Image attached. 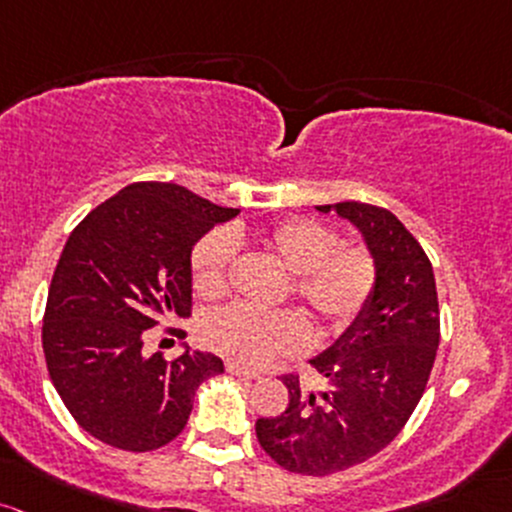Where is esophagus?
<instances>
[{"label":"esophagus","mask_w":512,"mask_h":512,"mask_svg":"<svg viewBox=\"0 0 512 512\" xmlns=\"http://www.w3.org/2000/svg\"><path fill=\"white\" fill-rule=\"evenodd\" d=\"M226 372L233 376H240V379H260V374L250 372V369H245V367H238V364H233V362L226 364Z\"/></svg>","instance_id":"34e87169"}]
</instances>
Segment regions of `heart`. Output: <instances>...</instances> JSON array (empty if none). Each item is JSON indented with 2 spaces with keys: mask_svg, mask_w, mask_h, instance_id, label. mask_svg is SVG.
<instances>
[{
  "mask_svg": "<svg viewBox=\"0 0 512 512\" xmlns=\"http://www.w3.org/2000/svg\"><path fill=\"white\" fill-rule=\"evenodd\" d=\"M240 230L211 233L194 247L196 294L216 299L228 286ZM255 245L291 272V294L308 306L323 328H345L367 306L376 284L372 255L362 247H340L335 230L311 218H289L255 233ZM306 325L291 311L260 313L230 306L201 325V340L243 367H262L274 357L294 355L306 345Z\"/></svg>",
  "mask_w": 512,
  "mask_h": 512,
  "instance_id": "1",
  "label": "heart"
}]
</instances>
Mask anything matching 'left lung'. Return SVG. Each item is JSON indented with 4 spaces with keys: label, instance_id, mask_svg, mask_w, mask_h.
Segmentation results:
<instances>
[{
    "label": "left lung",
    "instance_id": "left-lung-1",
    "mask_svg": "<svg viewBox=\"0 0 512 512\" xmlns=\"http://www.w3.org/2000/svg\"><path fill=\"white\" fill-rule=\"evenodd\" d=\"M362 235L376 284L362 313L311 359L328 389L284 376L289 406L255 423L257 440L286 471L325 476L367 462L401 432L423 396L440 345L435 274L418 240L391 211L359 201L316 206Z\"/></svg>",
    "mask_w": 512,
    "mask_h": 512
}]
</instances>
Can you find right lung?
<instances>
[{
  "mask_svg": "<svg viewBox=\"0 0 512 512\" xmlns=\"http://www.w3.org/2000/svg\"><path fill=\"white\" fill-rule=\"evenodd\" d=\"M240 209H223L172 182H136L70 233L43 316L55 391L82 430L126 452H150L187 425L196 389L221 357L143 355L145 330L189 316L192 250Z\"/></svg>",
  "mask_w": 512,
  "mask_h": 512,
  "instance_id": "add662e5",
  "label": "right lung"
}]
</instances>
